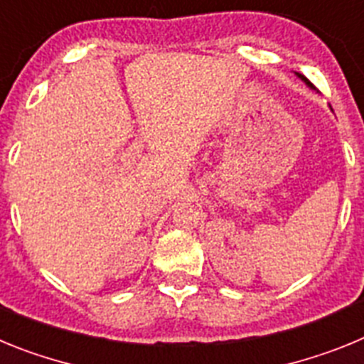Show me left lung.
Segmentation results:
<instances>
[{"label":"left lung","mask_w":364,"mask_h":364,"mask_svg":"<svg viewBox=\"0 0 364 364\" xmlns=\"http://www.w3.org/2000/svg\"><path fill=\"white\" fill-rule=\"evenodd\" d=\"M295 74H297L299 78H301V80H302V82L306 83V85H308V87H311V89H314V85H311V82H310V80H308V78H304V76H302V74H299V73H295Z\"/></svg>","instance_id":"8db88e82"}]
</instances>
